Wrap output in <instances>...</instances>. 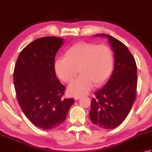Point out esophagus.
Listing matches in <instances>:
<instances>
[{"label": "esophagus", "mask_w": 152, "mask_h": 152, "mask_svg": "<svg viewBox=\"0 0 152 152\" xmlns=\"http://www.w3.org/2000/svg\"><path fill=\"white\" fill-rule=\"evenodd\" d=\"M80 97H81V96L76 95V96H74V99H75V100H78Z\"/></svg>", "instance_id": "1"}]
</instances>
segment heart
<instances>
[{"label": "heart", "mask_w": 152, "mask_h": 152, "mask_svg": "<svg viewBox=\"0 0 152 152\" xmlns=\"http://www.w3.org/2000/svg\"><path fill=\"white\" fill-rule=\"evenodd\" d=\"M113 68V53L106 45L80 42L69 47L64 57L57 58L55 71L64 82H70L78 74L80 76L71 83L68 90L73 94H84L94 84L103 85L111 76Z\"/></svg>", "instance_id": "b5f03b06"}]
</instances>
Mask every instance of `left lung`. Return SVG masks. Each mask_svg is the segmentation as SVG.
Returning <instances> with one entry per match:
<instances>
[{"label":"left lung","mask_w":152,"mask_h":152,"mask_svg":"<svg viewBox=\"0 0 152 152\" xmlns=\"http://www.w3.org/2000/svg\"><path fill=\"white\" fill-rule=\"evenodd\" d=\"M114 53V69L106 84L95 93L91 99L90 117L96 126L105 129L117 127L125 119L136 96L137 67L125 45L105 34Z\"/></svg>","instance_id":"8db88e82"}]
</instances>
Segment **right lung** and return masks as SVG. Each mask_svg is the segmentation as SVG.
<instances>
[{
	"label": "right lung",
	"mask_w": 152,
	"mask_h": 152,
	"mask_svg": "<svg viewBox=\"0 0 152 152\" xmlns=\"http://www.w3.org/2000/svg\"><path fill=\"white\" fill-rule=\"evenodd\" d=\"M64 39L56 37L37 39L18 57L14 84L18 102L26 117L36 126L52 129L66 119L73 98L62 97L65 86L55 72V58Z\"/></svg>",
	"instance_id": "right-lung-1"
}]
</instances>
